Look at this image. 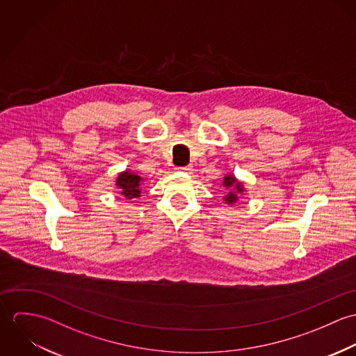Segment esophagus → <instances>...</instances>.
Returning <instances> with one entry per match:
<instances>
[{"mask_svg":"<svg viewBox=\"0 0 356 356\" xmlns=\"http://www.w3.org/2000/svg\"><path fill=\"white\" fill-rule=\"evenodd\" d=\"M175 170H177V171H181V172H191V171H192V165H185V167H177Z\"/></svg>","mask_w":356,"mask_h":356,"instance_id":"34e87169","label":"esophagus"}]
</instances>
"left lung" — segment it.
Wrapping results in <instances>:
<instances>
[{"mask_svg":"<svg viewBox=\"0 0 356 356\" xmlns=\"http://www.w3.org/2000/svg\"><path fill=\"white\" fill-rule=\"evenodd\" d=\"M223 185H225L226 188H230V192L227 193V196H225L226 202L229 204L236 203L237 199H238V195L244 191L241 182H238L234 177H225Z\"/></svg>","mask_w":356,"mask_h":356,"instance_id":"obj_1","label":"left lung"}]
</instances>
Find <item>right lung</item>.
Segmentation results:
<instances>
[{
  "mask_svg": "<svg viewBox=\"0 0 356 356\" xmlns=\"http://www.w3.org/2000/svg\"><path fill=\"white\" fill-rule=\"evenodd\" d=\"M141 182H143V178L140 175L131 174L130 171H124L118 177L116 185L122 189V195L124 197L134 199V197H140Z\"/></svg>",
  "mask_w": 356,
  "mask_h": 356,
  "instance_id": "obj_1",
  "label": "right lung"
}]
</instances>
